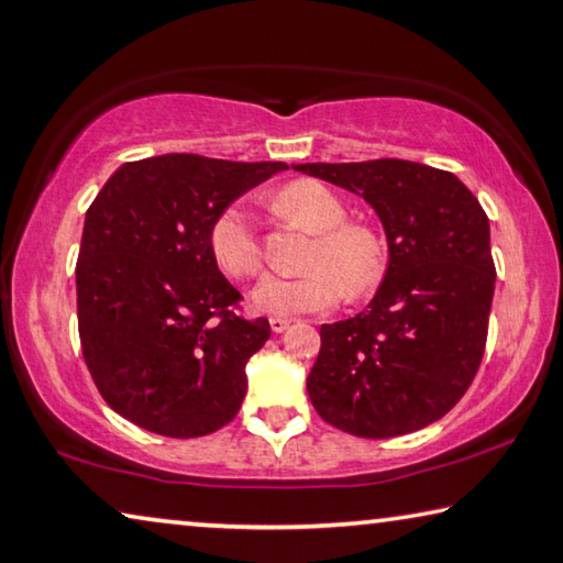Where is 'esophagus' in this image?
I'll list each match as a JSON object with an SVG mask.
<instances>
[{
	"label": "esophagus",
	"mask_w": 563,
	"mask_h": 563,
	"mask_svg": "<svg viewBox=\"0 0 563 563\" xmlns=\"http://www.w3.org/2000/svg\"><path fill=\"white\" fill-rule=\"evenodd\" d=\"M290 325V320L288 318H271V330L273 333H283L285 328Z\"/></svg>",
	"instance_id": "34e87169"
}]
</instances>
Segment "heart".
<instances>
[{
    "label": "heart",
    "mask_w": 563,
    "mask_h": 563,
    "mask_svg": "<svg viewBox=\"0 0 563 563\" xmlns=\"http://www.w3.org/2000/svg\"><path fill=\"white\" fill-rule=\"evenodd\" d=\"M283 220L313 233L308 271L298 278H265L253 290L257 310L271 316L318 313L333 308L345 292L361 300L378 288L386 275V240L368 222L347 220V208L328 185L292 180L271 198ZM210 253L230 278H255L263 271V245L247 212L230 205L210 228Z\"/></svg>",
    "instance_id": "obj_1"
}]
</instances>
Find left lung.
I'll use <instances>...</instances> for the list:
<instances>
[{
    "label": "left lung",
    "instance_id": "obj_1",
    "mask_svg": "<svg viewBox=\"0 0 563 563\" xmlns=\"http://www.w3.org/2000/svg\"><path fill=\"white\" fill-rule=\"evenodd\" d=\"M292 167L363 195L390 253L368 310L320 328L310 404L325 423L361 439L439 421L466 394L486 351L496 265L484 208L453 173L408 159Z\"/></svg>",
    "mask_w": 563,
    "mask_h": 563
}]
</instances>
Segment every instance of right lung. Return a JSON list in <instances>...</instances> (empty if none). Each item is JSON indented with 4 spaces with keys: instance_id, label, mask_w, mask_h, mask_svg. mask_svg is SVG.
Listing matches in <instances>:
<instances>
[{
    "instance_id": "1",
    "label": "right lung",
    "mask_w": 563,
    "mask_h": 563,
    "mask_svg": "<svg viewBox=\"0 0 563 563\" xmlns=\"http://www.w3.org/2000/svg\"><path fill=\"white\" fill-rule=\"evenodd\" d=\"M285 163L190 153L124 163L89 205L77 257L79 343L114 413L169 439L233 421L245 363L271 338L265 318L218 271L210 228Z\"/></svg>"
}]
</instances>
